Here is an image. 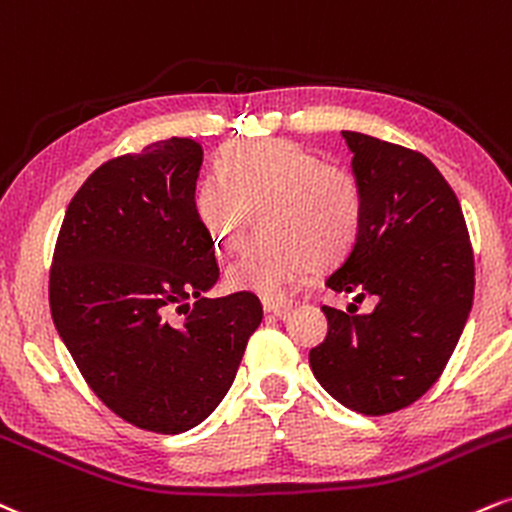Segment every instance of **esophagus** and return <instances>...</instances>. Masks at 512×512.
I'll use <instances>...</instances> for the list:
<instances>
[{
  "label": "esophagus",
  "instance_id": "esophagus-1",
  "mask_svg": "<svg viewBox=\"0 0 512 512\" xmlns=\"http://www.w3.org/2000/svg\"><path fill=\"white\" fill-rule=\"evenodd\" d=\"M292 309L290 302H275V299H263V311L270 316H278V318H285L287 311Z\"/></svg>",
  "mask_w": 512,
  "mask_h": 512
}]
</instances>
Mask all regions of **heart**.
I'll return each mask as SVG.
<instances>
[{"mask_svg":"<svg viewBox=\"0 0 512 512\" xmlns=\"http://www.w3.org/2000/svg\"><path fill=\"white\" fill-rule=\"evenodd\" d=\"M268 201V227L287 242L251 246L227 268L232 290L280 299L294 282L333 266L357 242L364 198L350 172L290 141H251L222 150L215 174L198 184L194 208L210 242L232 251L246 208Z\"/></svg>","mask_w":512,"mask_h":512,"instance_id":"obj_1","label":"heart"}]
</instances>
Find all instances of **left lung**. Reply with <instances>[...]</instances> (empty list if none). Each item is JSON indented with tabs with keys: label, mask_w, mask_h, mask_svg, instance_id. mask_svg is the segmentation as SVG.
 Here are the masks:
<instances>
[{
	"label": "left lung",
	"mask_w": 512,
	"mask_h": 512,
	"mask_svg": "<svg viewBox=\"0 0 512 512\" xmlns=\"http://www.w3.org/2000/svg\"><path fill=\"white\" fill-rule=\"evenodd\" d=\"M364 198L362 230L326 278L371 294L374 311L323 306L328 335L309 352L316 381L359 414L419 400L446 369L472 309L474 258L458 196L434 162L395 143L342 131Z\"/></svg>",
	"instance_id": "left-lung-1"
}]
</instances>
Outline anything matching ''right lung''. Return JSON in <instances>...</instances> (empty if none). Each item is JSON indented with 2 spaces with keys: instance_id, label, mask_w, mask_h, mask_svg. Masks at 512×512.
<instances>
[{
  "instance_id": "add662e5",
  "label": "right lung",
  "mask_w": 512,
  "mask_h": 512,
  "mask_svg": "<svg viewBox=\"0 0 512 512\" xmlns=\"http://www.w3.org/2000/svg\"><path fill=\"white\" fill-rule=\"evenodd\" d=\"M201 162L194 138L172 136L100 165L66 208L50 273L54 328L88 386L158 434L220 405L263 318L251 292L206 297L220 270L194 208Z\"/></svg>"
}]
</instances>
